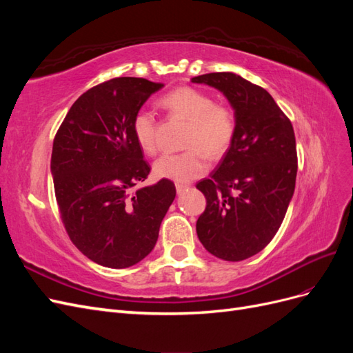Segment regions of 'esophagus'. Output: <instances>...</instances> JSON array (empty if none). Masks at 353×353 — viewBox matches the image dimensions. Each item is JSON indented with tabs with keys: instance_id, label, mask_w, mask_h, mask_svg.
I'll return each instance as SVG.
<instances>
[{
	"instance_id": "1",
	"label": "esophagus",
	"mask_w": 353,
	"mask_h": 353,
	"mask_svg": "<svg viewBox=\"0 0 353 353\" xmlns=\"http://www.w3.org/2000/svg\"><path fill=\"white\" fill-rule=\"evenodd\" d=\"M190 188V185H187V184H176V193L181 196V194H184L185 191Z\"/></svg>"
}]
</instances>
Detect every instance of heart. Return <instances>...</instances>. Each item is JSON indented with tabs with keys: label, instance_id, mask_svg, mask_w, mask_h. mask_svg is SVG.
Here are the masks:
<instances>
[{
	"label": "heart",
	"instance_id": "b5f03b06",
	"mask_svg": "<svg viewBox=\"0 0 353 353\" xmlns=\"http://www.w3.org/2000/svg\"><path fill=\"white\" fill-rule=\"evenodd\" d=\"M160 105L172 116L188 121L183 153H168L156 160L154 174L159 178L190 183L206 172V154L218 157L228 150L236 134V116L228 105L216 104L210 94L181 87L160 99ZM132 130L143 152L154 154L157 150V123L152 112L140 110L134 116Z\"/></svg>",
	"mask_w": 353,
	"mask_h": 353
}]
</instances>
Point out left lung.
<instances>
[{
  "label": "left lung",
  "instance_id": "8db88e82",
  "mask_svg": "<svg viewBox=\"0 0 353 353\" xmlns=\"http://www.w3.org/2000/svg\"><path fill=\"white\" fill-rule=\"evenodd\" d=\"M221 91L236 116L232 143L197 188L206 209L196 223L200 243L219 259L239 262L265 249L294 193L296 138L271 94L232 72L191 79Z\"/></svg>",
  "mask_w": 353,
  "mask_h": 353
}]
</instances>
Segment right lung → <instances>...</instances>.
Wrapping results in <instances>:
<instances>
[{
  "mask_svg": "<svg viewBox=\"0 0 353 353\" xmlns=\"http://www.w3.org/2000/svg\"><path fill=\"white\" fill-rule=\"evenodd\" d=\"M163 83L114 78L73 103L52 143L51 175L72 243L92 262L128 268L150 253L176 190L172 181L134 191L150 174L132 122Z\"/></svg>",
  "mask_w": 353,
  "mask_h": 353,
  "instance_id": "obj_1",
  "label": "right lung"
}]
</instances>
